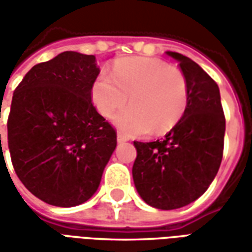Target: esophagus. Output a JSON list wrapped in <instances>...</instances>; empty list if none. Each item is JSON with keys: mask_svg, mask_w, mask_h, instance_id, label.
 <instances>
[{"mask_svg": "<svg viewBox=\"0 0 252 252\" xmlns=\"http://www.w3.org/2000/svg\"><path fill=\"white\" fill-rule=\"evenodd\" d=\"M128 140H129V139H128V136L123 135L121 132H119V133H117V142L119 143H126V142H128Z\"/></svg>", "mask_w": 252, "mask_h": 252, "instance_id": "34e87169", "label": "esophagus"}]
</instances>
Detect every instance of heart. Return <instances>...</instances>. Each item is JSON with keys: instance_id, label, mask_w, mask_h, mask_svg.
<instances>
[{"instance_id": "1", "label": "heart", "mask_w": 252, "mask_h": 252, "mask_svg": "<svg viewBox=\"0 0 252 252\" xmlns=\"http://www.w3.org/2000/svg\"><path fill=\"white\" fill-rule=\"evenodd\" d=\"M129 97V108L115 116V124L126 135L151 131L162 135L173 129L188 106V82L177 67L155 58L133 57L116 63L110 75L101 74L92 89L95 108L110 117Z\"/></svg>"}]
</instances>
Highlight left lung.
Here are the masks:
<instances>
[{
	"mask_svg": "<svg viewBox=\"0 0 252 252\" xmlns=\"http://www.w3.org/2000/svg\"><path fill=\"white\" fill-rule=\"evenodd\" d=\"M188 82V106L162 140L133 142L132 177L148 205L170 211L195 201L215 180L222 159L225 117L217 83L190 58L166 52Z\"/></svg>",
	"mask_w": 252,
	"mask_h": 252,
	"instance_id": "left-lung-1",
	"label": "left lung"
}]
</instances>
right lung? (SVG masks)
Wrapping results in <instances>:
<instances>
[{"mask_svg":"<svg viewBox=\"0 0 252 252\" xmlns=\"http://www.w3.org/2000/svg\"><path fill=\"white\" fill-rule=\"evenodd\" d=\"M98 74L94 55L66 51L32 67L14 90L10 159L25 188L50 205L88 201L115 151V128L92 102Z\"/></svg>","mask_w":252,"mask_h":252,"instance_id":"right-lung-1","label":"right lung"}]
</instances>
